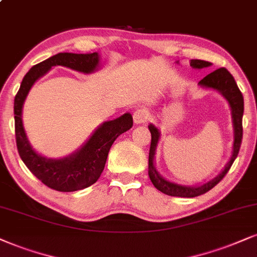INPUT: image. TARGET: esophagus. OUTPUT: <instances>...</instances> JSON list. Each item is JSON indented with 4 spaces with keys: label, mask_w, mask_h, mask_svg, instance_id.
<instances>
[{
    "label": "esophagus",
    "mask_w": 257,
    "mask_h": 257,
    "mask_svg": "<svg viewBox=\"0 0 257 257\" xmlns=\"http://www.w3.org/2000/svg\"><path fill=\"white\" fill-rule=\"evenodd\" d=\"M133 119L135 124H144L149 119V112L146 109H138L133 113Z\"/></svg>",
    "instance_id": "esophagus-1"
}]
</instances>
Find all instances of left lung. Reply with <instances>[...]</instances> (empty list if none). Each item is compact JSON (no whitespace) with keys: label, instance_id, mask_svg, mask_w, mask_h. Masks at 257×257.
<instances>
[{"label":"left lung","instance_id":"left-lung-1","mask_svg":"<svg viewBox=\"0 0 257 257\" xmlns=\"http://www.w3.org/2000/svg\"><path fill=\"white\" fill-rule=\"evenodd\" d=\"M190 65L193 69H204V67H209L211 63L205 60L192 59L190 61ZM199 85L207 89H213L218 92L222 93L224 98L229 102L230 108H231V116H232V124H233V148L231 158L228 164L225 165L224 170L213 178L212 180L207 181V183L199 185V186H185V185H179L175 183H171L161 177L159 174L154 165V155L157 151V146L160 139V133L157 126L149 124V132L152 134L151 148H149V158H148V174L151 178L153 185L158 188L159 191L165 194L172 197H183V198H193L200 194L206 193L211 188L215 187L220 180L225 177L228 173L230 167L235 161L239 152V147L242 144V136H243V128H242V117H243V110H244V102H243L242 92L239 91L238 86L231 76V73L228 70L220 67L218 70H215L203 78L199 82Z\"/></svg>","mask_w":257,"mask_h":257}]
</instances>
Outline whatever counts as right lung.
Instances as JSON below:
<instances>
[{
  "label": "right lung",
  "instance_id": "right-lung-1",
  "mask_svg": "<svg viewBox=\"0 0 257 257\" xmlns=\"http://www.w3.org/2000/svg\"><path fill=\"white\" fill-rule=\"evenodd\" d=\"M99 56L95 53L76 54L58 53L34 65L26 73L14 99L16 147L22 161L28 170L41 183L59 192H73L95 184L104 170L106 158L116 139L133 126V117L129 112L121 117L106 121L91 135L86 144L70 157L63 159H47L38 154L29 144L22 124V106L29 90L39 78L48 72L52 66L69 67L83 73L97 70Z\"/></svg>",
  "mask_w": 257,
  "mask_h": 257
}]
</instances>
